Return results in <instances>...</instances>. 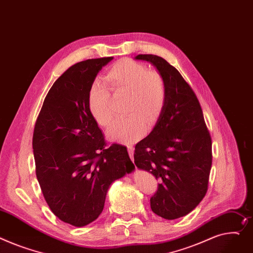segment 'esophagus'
Returning a JSON list of instances; mask_svg holds the SVG:
<instances>
[{
	"instance_id": "obj_1",
	"label": "esophagus",
	"mask_w": 253,
	"mask_h": 253,
	"mask_svg": "<svg viewBox=\"0 0 253 253\" xmlns=\"http://www.w3.org/2000/svg\"><path fill=\"white\" fill-rule=\"evenodd\" d=\"M127 148H128V153H129V157H130L131 161L133 162V160H134V158H133V151H134V149H133V147H132V146H127Z\"/></svg>"
}]
</instances>
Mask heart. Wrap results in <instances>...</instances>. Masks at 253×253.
Here are the masks:
<instances>
[{
  "label": "heart",
  "instance_id": "b5f03b06",
  "mask_svg": "<svg viewBox=\"0 0 253 253\" xmlns=\"http://www.w3.org/2000/svg\"><path fill=\"white\" fill-rule=\"evenodd\" d=\"M105 82L115 93L126 94L124 119L116 121L108 131L111 140L131 144L153 127L165 107L167 89L164 78L135 61L123 59L107 71ZM89 111L98 125L108 127L114 119L111 94L105 84L95 80L88 91Z\"/></svg>",
  "mask_w": 253,
  "mask_h": 253
}]
</instances>
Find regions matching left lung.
Segmentation results:
<instances>
[{
    "label": "left lung",
    "mask_w": 253,
    "mask_h": 253,
    "mask_svg": "<svg viewBox=\"0 0 253 253\" xmlns=\"http://www.w3.org/2000/svg\"><path fill=\"white\" fill-rule=\"evenodd\" d=\"M135 60L156 67L167 97L155 127L135 145L134 163L160 180L151 211L175 220L192 211L207 193L211 139L195 93L175 67L156 55H137Z\"/></svg>",
    "instance_id": "left-lung-1"
}]
</instances>
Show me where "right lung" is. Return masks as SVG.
<instances>
[{"mask_svg":"<svg viewBox=\"0 0 253 253\" xmlns=\"http://www.w3.org/2000/svg\"><path fill=\"white\" fill-rule=\"evenodd\" d=\"M113 59H90L67 69L48 90L33 132L43 197L56 216L75 227L95 221L112 183L135 169L125 146L106 147L88 107L90 85Z\"/></svg>","mask_w":253,"mask_h":253,"instance_id":"obj_1","label":"right lung"}]
</instances>
